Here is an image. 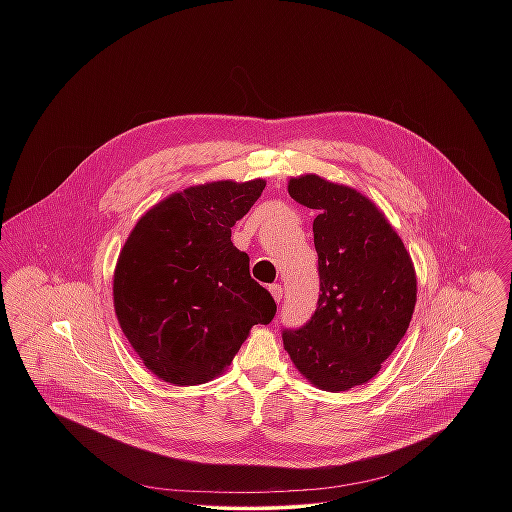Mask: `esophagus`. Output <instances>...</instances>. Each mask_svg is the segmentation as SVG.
<instances>
[{
	"label": "esophagus",
	"mask_w": 512,
	"mask_h": 512,
	"mask_svg": "<svg viewBox=\"0 0 512 512\" xmlns=\"http://www.w3.org/2000/svg\"><path fill=\"white\" fill-rule=\"evenodd\" d=\"M270 292H272L276 301H282V297H284V288H282L280 284H272V286H270Z\"/></svg>",
	"instance_id": "34e87169"
}]
</instances>
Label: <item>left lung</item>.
<instances>
[{
	"instance_id": "left-lung-1",
	"label": "left lung",
	"mask_w": 512,
	"mask_h": 512,
	"mask_svg": "<svg viewBox=\"0 0 512 512\" xmlns=\"http://www.w3.org/2000/svg\"><path fill=\"white\" fill-rule=\"evenodd\" d=\"M288 191L315 209L319 297L284 347L317 388L343 392L368 382L402 341L416 305V274L400 236L351 187L317 175L292 179Z\"/></svg>"
}]
</instances>
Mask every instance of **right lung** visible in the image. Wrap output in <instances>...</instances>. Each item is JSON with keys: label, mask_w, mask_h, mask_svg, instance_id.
<instances>
[{"label": "right lung", "mask_w": 512, "mask_h": 512, "mask_svg": "<svg viewBox=\"0 0 512 512\" xmlns=\"http://www.w3.org/2000/svg\"><path fill=\"white\" fill-rule=\"evenodd\" d=\"M266 183L217 181L189 187L138 220L116 274L120 327L144 365L179 386L213 380L254 325L276 315L272 293L250 276L230 228Z\"/></svg>", "instance_id": "right-lung-1"}]
</instances>
